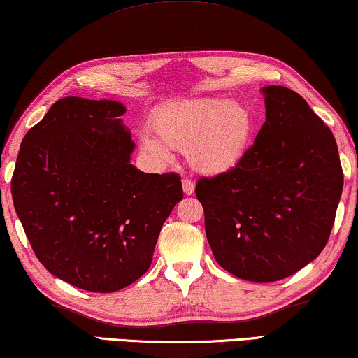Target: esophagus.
<instances>
[{
	"label": "esophagus",
	"mask_w": 358,
	"mask_h": 358,
	"mask_svg": "<svg viewBox=\"0 0 358 358\" xmlns=\"http://www.w3.org/2000/svg\"><path fill=\"white\" fill-rule=\"evenodd\" d=\"M182 189H184V194L185 195H192L194 190H195V184L190 179L184 178L182 179Z\"/></svg>",
	"instance_id": "obj_1"
}]
</instances>
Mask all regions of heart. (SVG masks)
Wrapping results in <instances>:
<instances>
[{"label":"heart","instance_id":"1","mask_svg":"<svg viewBox=\"0 0 358 358\" xmlns=\"http://www.w3.org/2000/svg\"><path fill=\"white\" fill-rule=\"evenodd\" d=\"M153 130L140 136L141 150L158 163L185 150L189 164L202 174L231 171L251 143L254 115L238 101L192 97L169 102L155 114Z\"/></svg>","mask_w":358,"mask_h":358}]
</instances>
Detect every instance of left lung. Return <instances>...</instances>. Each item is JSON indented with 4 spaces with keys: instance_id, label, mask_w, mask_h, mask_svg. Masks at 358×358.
I'll list each match as a JSON object with an SVG mask.
<instances>
[{
    "instance_id": "left-lung-1",
    "label": "left lung",
    "mask_w": 358,
    "mask_h": 358,
    "mask_svg": "<svg viewBox=\"0 0 358 358\" xmlns=\"http://www.w3.org/2000/svg\"><path fill=\"white\" fill-rule=\"evenodd\" d=\"M262 92L266 122L243 159L195 185L217 262L259 283L290 277L320 256L344 185L329 127L298 92Z\"/></svg>"
}]
</instances>
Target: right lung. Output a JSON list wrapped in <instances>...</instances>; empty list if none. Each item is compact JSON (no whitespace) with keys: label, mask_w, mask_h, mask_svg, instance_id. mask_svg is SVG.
Wrapping results in <instances>:
<instances>
[{"label":"right lung","mask_w":358,"mask_h":358,"mask_svg":"<svg viewBox=\"0 0 358 358\" xmlns=\"http://www.w3.org/2000/svg\"><path fill=\"white\" fill-rule=\"evenodd\" d=\"M124 112L115 101H57L24 136L11 179L14 208L38 261L87 292L138 280L184 197L179 174H145L130 164L135 143Z\"/></svg>","instance_id":"right-lung-1"}]
</instances>
